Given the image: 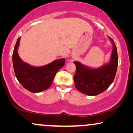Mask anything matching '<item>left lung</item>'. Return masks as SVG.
Listing matches in <instances>:
<instances>
[{"mask_svg":"<svg viewBox=\"0 0 133 133\" xmlns=\"http://www.w3.org/2000/svg\"><path fill=\"white\" fill-rule=\"evenodd\" d=\"M109 39L113 49L108 64L99 68L91 69L78 61L74 62L76 67L74 83L81 92L88 96L98 95L108 89L113 82L118 64V56L114 41L111 37Z\"/></svg>","mask_w":133,"mask_h":133,"instance_id":"obj_1","label":"left lung"}]
</instances>
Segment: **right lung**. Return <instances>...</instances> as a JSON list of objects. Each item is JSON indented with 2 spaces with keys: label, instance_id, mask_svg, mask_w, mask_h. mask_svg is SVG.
Instances as JSON below:
<instances>
[{
  "label": "right lung",
  "instance_id": "obj_1",
  "mask_svg": "<svg viewBox=\"0 0 133 133\" xmlns=\"http://www.w3.org/2000/svg\"><path fill=\"white\" fill-rule=\"evenodd\" d=\"M20 39L21 37L17 41L12 54L14 70L17 79L30 92H42L51 86L56 73L65 64V59H57L44 66H32L23 62L18 55Z\"/></svg>",
  "mask_w": 133,
  "mask_h": 133
}]
</instances>
